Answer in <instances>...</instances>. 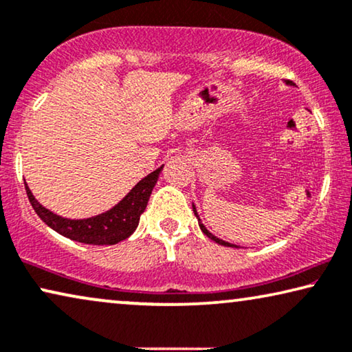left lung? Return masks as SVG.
I'll return each instance as SVG.
<instances>
[{"mask_svg":"<svg viewBox=\"0 0 352 352\" xmlns=\"http://www.w3.org/2000/svg\"><path fill=\"white\" fill-rule=\"evenodd\" d=\"M192 212H195V215L197 217V221H199V228L202 230V232H204V234L207 236V237H210L212 241H215L217 244H220V245H225V247H236V245H232V244H230V242H225V241H221V239H219V237H215L214 234H212V232H209L206 230V226L201 223V220H199V215H197V212H196V207H195V204H192Z\"/></svg>","mask_w":352,"mask_h":352,"instance_id":"obj_1","label":"left lung"}]
</instances>
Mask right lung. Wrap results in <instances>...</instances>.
<instances>
[{
    "label": "right lung",
    "instance_id": "obj_1",
    "mask_svg": "<svg viewBox=\"0 0 352 352\" xmlns=\"http://www.w3.org/2000/svg\"><path fill=\"white\" fill-rule=\"evenodd\" d=\"M161 170L162 166L155 172H151L150 175L142 178L124 199L118 202L113 209L105 212V214L84 220H70L52 214L51 210H47L46 207H43L34 199L27 183L25 190L30 204H32L39 219L47 226H51L54 231H57L58 234L65 236L72 241L84 242V244L113 245L127 239L135 231L138 220H140L143 210L146 209L148 199H150V195L156 185Z\"/></svg>",
    "mask_w": 352,
    "mask_h": 352
}]
</instances>
